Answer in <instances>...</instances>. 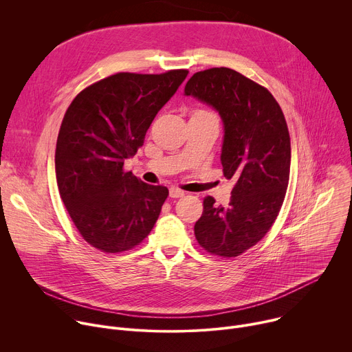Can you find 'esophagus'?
I'll return each instance as SVG.
<instances>
[{"instance_id":"34e87169","label":"esophagus","mask_w":352,"mask_h":352,"mask_svg":"<svg viewBox=\"0 0 352 352\" xmlns=\"http://www.w3.org/2000/svg\"><path fill=\"white\" fill-rule=\"evenodd\" d=\"M184 195H185V192L178 189V188H175V186L170 188V197H182Z\"/></svg>"}]
</instances>
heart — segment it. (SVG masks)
Segmentation results:
<instances>
[{
    "label": "heart",
    "instance_id": "b5f03b06",
    "mask_svg": "<svg viewBox=\"0 0 352 352\" xmlns=\"http://www.w3.org/2000/svg\"><path fill=\"white\" fill-rule=\"evenodd\" d=\"M195 114H209V113H206V111H197V113H195Z\"/></svg>",
    "mask_w": 352,
    "mask_h": 352
}]
</instances>
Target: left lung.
Masks as SVG:
<instances>
[{
  "label": "left lung",
  "instance_id": "left-lung-1",
  "mask_svg": "<svg viewBox=\"0 0 352 352\" xmlns=\"http://www.w3.org/2000/svg\"><path fill=\"white\" fill-rule=\"evenodd\" d=\"M184 93L219 113L223 173L235 182L227 206L205 197L195 236L208 252L234 258L266 235L284 202L291 166L287 122L266 87L230 68L193 74Z\"/></svg>",
  "mask_w": 352,
  "mask_h": 352
}]
</instances>
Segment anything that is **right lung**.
<instances>
[{"mask_svg": "<svg viewBox=\"0 0 352 352\" xmlns=\"http://www.w3.org/2000/svg\"><path fill=\"white\" fill-rule=\"evenodd\" d=\"M186 75L120 72L82 90L64 116L56 148L60 196L83 239L103 252L139 245L159 219L168 189L125 173L124 163Z\"/></svg>", "mask_w": 352, "mask_h": 352, "instance_id": "add662e5", "label": "right lung"}]
</instances>
